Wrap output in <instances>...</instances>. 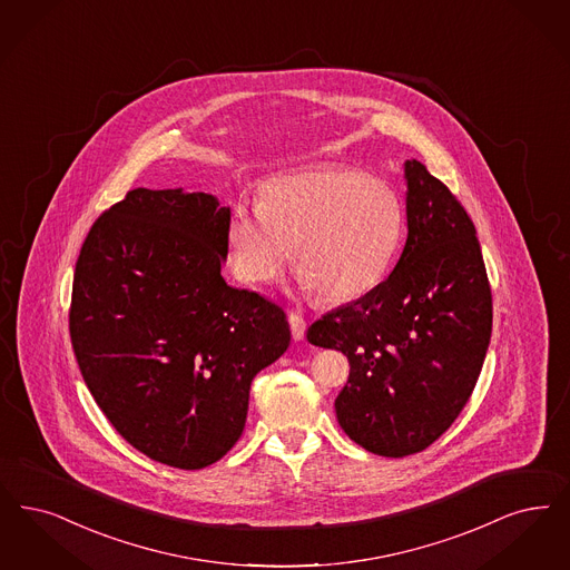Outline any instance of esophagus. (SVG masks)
Here are the masks:
<instances>
[{
    "mask_svg": "<svg viewBox=\"0 0 570 570\" xmlns=\"http://www.w3.org/2000/svg\"><path fill=\"white\" fill-rule=\"evenodd\" d=\"M288 322H291V331H293V337L296 342H301L305 337V328H307V322L298 314V312H291L288 314Z\"/></svg>",
    "mask_w": 570,
    "mask_h": 570,
    "instance_id": "esophagus-1",
    "label": "esophagus"
}]
</instances>
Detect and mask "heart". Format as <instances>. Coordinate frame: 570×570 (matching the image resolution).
<instances>
[{"label": "heart", "mask_w": 570, "mask_h": 570, "mask_svg": "<svg viewBox=\"0 0 570 570\" xmlns=\"http://www.w3.org/2000/svg\"><path fill=\"white\" fill-rule=\"evenodd\" d=\"M233 274L252 286L282 279L295 250L307 293L347 303L386 277L403 237V205L390 184L354 167H316L263 186L261 204L228 218Z\"/></svg>", "instance_id": "heart-1"}]
</instances>
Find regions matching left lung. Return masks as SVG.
<instances>
[{
  "instance_id": "8db88e82",
  "label": "left lung",
  "mask_w": 570,
  "mask_h": 570,
  "mask_svg": "<svg viewBox=\"0 0 570 570\" xmlns=\"http://www.w3.org/2000/svg\"><path fill=\"white\" fill-rule=\"evenodd\" d=\"M407 242L371 293L307 328L342 350L335 399L345 434L366 452L417 454L445 433L478 384L492 335V291L475 225L420 160L405 163Z\"/></svg>"
}]
</instances>
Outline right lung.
<instances>
[{
  "mask_svg": "<svg viewBox=\"0 0 570 570\" xmlns=\"http://www.w3.org/2000/svg\"><path fill=\"white\" fill-rule=\"evenodd\" d=\"M230 209L205 193L134 188L73 272L69 337L95 403L137 452L195 471L244 433L254 375L277 361L284 309L220 275Z\"/></svg>",
  "mask_w": 570,
  "mask_h": 570,
  "instance_id": "obj_1",
  "label": "right lung"
}]
</instances>
